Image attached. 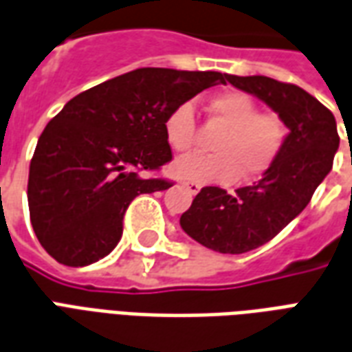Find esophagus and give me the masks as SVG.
<instances>
[{
  "label": "esophagus",
  "mask_w": 352,
  "mask_h": 352,
  "mask_svg": "<svg viewBox=\"0 0 352 352\" xmlns=\"http://www.w3.org/2000/svg\"><path fill=\"white\" fill-rule=\"evenodd\" d=\"M181 186H183V188H186V190L190 192V194H198L199 188H201V184L199 183H181Z\"/></svg>",
  "instance_id": "obj_1"
}]
</instances>
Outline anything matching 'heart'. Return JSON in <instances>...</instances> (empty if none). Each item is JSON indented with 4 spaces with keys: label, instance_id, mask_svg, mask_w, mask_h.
Here are the masks:
<instances>
[{
    "label": "heart",
    "instance_id": "heart-1",
    "mask_svg": "<svg viewBox=\"0 0 352 352\" xmlns=\"http://www.w3.org/2000/svg\"><path fill=\"white\" fill-rule=\"evenodd\" d=\"M214 120L226 131L214 141V154H192L173 164V175L192 183H228L237 175L256 179L279 158L288 130L275 113H260L251 96L237 90L214 94L207 101ZM164 135L175 153H188L198 141V118L192 103H179L164 118Z\"/></svg>",
    "mask_w": 352,
    "mask_h": 352
}]
</instances>
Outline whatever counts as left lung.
Instances as JSON below:
<instances>
[{"mask_svg":"<svg viewBox=\"0 0 352 352\" xmlns=\"http://www.w3.org/2000/svg\"><path fill=\"white\" fill-rule=\"evenodd\" d=\"M224 80L267 103L290 130L279 158L258 183L236 194L204 186L181 214V228L198 243L241 254L267 243L307 207L332 169L340 135L332 111L303 88L262 75L224 73Z\"/></svg>","mask_w":352,"mask_h":352,"instance_id":"obj_1","label":"left lung"}]
</instances>
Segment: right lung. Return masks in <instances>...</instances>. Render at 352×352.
Returning a JSON list of instances; mask_svg holds the SVG:
<instances>
[{
	"label": "right lung",
	"instance_id": "add662e5",
	"mask_svg": "<svg viewBox=\"0 0 352 352\" xmlns=\"http://www.w3.org/2000/svg\"><path fill=\"white\" fill-rule=\"evenodd\" d=\"M219 82V72L141 67L67 101L30 164V221L43 249L72 267L107 256L131 199L173 184L146 177L171 162L166 115Z\"/></svg>",
	"mask_w": 352,
	"mask_h": 352
}]
</instances>
